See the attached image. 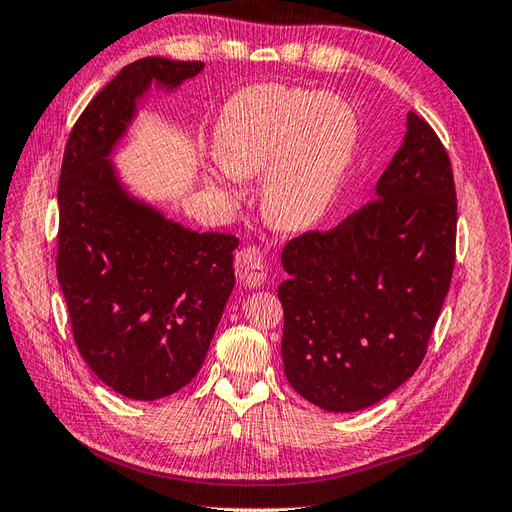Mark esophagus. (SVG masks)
<instances>
[{
  "label": "esophagus",
  "mask_w": 512,
  "mask_h": 512,
  "mask_svg": "<svg viewBox=\"0 0 512 512\" xmlns=\"http://www.w3.org/2000/svg\"><path fill=\"white\" fill-rule=\"evenodd\" d=\"M234 269H236V278L243 287H260L263 282H267V276H269L265 256L254 245L243 247L241 252L236 254Z\"/></svg>",
  "instance_id": "34e87169"
}]
</instances>
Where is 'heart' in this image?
Segmentation results:
<instances>
[{"label": "heart", "instance_id": "heart-1", "mask_svg": "<svg viewBox=\"0 0 512 512\" xmlns=\"http://www.w3.org/2000/svg\"><path fill=\"white\" fill-rule=\"evenodd\" d=\"M359 144L357 113L344 98L265 83L227 100L214 127L210 184L234 195L236 177L263 175L260 206L278 230L320 221L339 192Z\"/></svg>", "mask_w": 512, "mask_h": 512}]
</instances>
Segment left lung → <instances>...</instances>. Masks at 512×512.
<instances>
[{"label": "left lung", "mask_w": 512, "mask_h": 512, "mask_svg": "<svg viewBox=\"0 0 512 512\" xmlns=\"http://www.w3.org/2000/svg\"><path fill=\"white\" fill-rule=\"evenodd\" d=\"M456 225L449 155L410 111L377 199L282 249V363L295 392L359 412L412 377L451 285Z\"/></svg>", "instance_id": "left-lung-1"}]
</instances>
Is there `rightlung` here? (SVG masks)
Wrapping results in <instances>:
<instances>
[{
  "label": "right lung",
  "mask_w": 512,
  "mask_h": 512,
  "mask_svg": "<svg viewBox=\"0 0 512 512\" xmlns=\"http://www.w3.org/2000/svg\"><path fill=\"white\" fill-rule=\"evenodd\" d=\"M201 70L162 56L122 67L76 120L63 155L56 276L74 342L102 383L135 401L197 377L234 289L238 238L166 219L111 164L149 87L173 92Z\"/></svg>",
  "instance_id": "add662e5"
}]
</instances>
